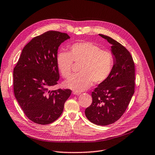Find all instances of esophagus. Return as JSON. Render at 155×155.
<instances>
[{
    "mask_svg": "<svg viewBox=\"0 0 155 155\" xmlns=\"http://www.w3.org/2000/svg\"><path fill=\"white\" fill-rule=\"evenodd\" d=\"M73 94H74V95H80L81 93H80V92H77V91H73Z\"/></svg>",
    "mask_w": 155,
    "mask_h": 155,
    "instance_id": "1",
    "label": "esophagus"
}]
</instances>
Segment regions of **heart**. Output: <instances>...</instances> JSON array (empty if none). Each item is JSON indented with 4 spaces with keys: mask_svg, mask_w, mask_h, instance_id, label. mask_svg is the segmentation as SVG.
I'll return each instance as SVG.
<instances>
[{
    "mask_svg": "<svg viewBox=\"0 0 155 155\" xmlns=\"http://www.w3.org/2000/svg\"><path fill=\"white\" fill-rule=\"evenodd\" d=\"M73 61L81 63L80 75L73 76L64 82L68 88L76 91L88 89L93 82L99 84L110 77L114 65L113 55L108 51L101 50L97 45L91 42H80L72 44L69 52L58 54V68L64 78L71 74Z\"/></svg>",
    "mask_w": 155,
    "mask_h": 155,
    "instance_id": "heart-1",
    "label": "heart"
}]
</instances>
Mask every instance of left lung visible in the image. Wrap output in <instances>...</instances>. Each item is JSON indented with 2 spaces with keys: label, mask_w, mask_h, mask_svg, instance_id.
Instances as JSON below:
<instances>
[{
  "label": "left lung",
  "mask_w": 155,
  "mask_h": 155,
  "mask_svg": "<svg viewBox=\"0 0 155 155\" xmlns=\"http://www.w3.org/2000/svg\"><path fill=\"white\" fill-rule=\"evenodd\" d=\"M99 35L111 45L114 65L110 77L92 92V103L85 114L92 123L106 126L122 117L130 101L135 87V67L125 47L108 36Z\"/></svg>",
  "instance_id": "8db88e82"
}]
</instances>
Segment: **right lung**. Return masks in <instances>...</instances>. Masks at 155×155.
<instances>
[{
	"label": "right lung",
	"mask_w": 155,
	"mask_h": 155,
	"mask_svg": "<svg viewBox=\"0 0 155 155\" xmlns=\"http://www.w3.org/2000/svg\"><path fill=\"white\" fill-rule=\"evenodd\" d=\"M70 38L65 33L49 31L32 38L23 49L14 68L15 96L31 121L47 125L62 114L70 89L51 91L58 84L56 58L59 45Z\"/></svg>",
	"instance_id": "obj_1"
}]
</instances>
